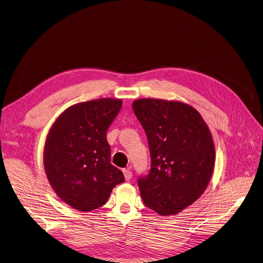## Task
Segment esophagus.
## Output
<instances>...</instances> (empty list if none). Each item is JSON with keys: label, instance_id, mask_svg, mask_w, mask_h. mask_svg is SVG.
<instances>
[{"label": "esophagus", "instance_id": "esophagus-1", "mask_svg": "<svg viewBox=\"0 0 263 263\" xmlns=\"http://www.w3.org/2000/svg\"><path fill=\"white\" fill-rule=\"evenodd\" d=\"M123 172H124V176H125L126 180H130L132 178V172L129 169H124Z\"/></svg>", "mask_w": 263, "mask_h": 263}]
</instances>
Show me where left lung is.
Listing matches in <instances>:
<instances>
[{
	"mask_svg": "<svg viewBox=\"0 0 263 263\" xmlns=\"http://www.w3.org/2000/svg\"><path fill=\"white\" fill-rule=\"evenodd\" d=\"M133 111L149 144L151 169L138 178L144 203L161 216L175 215L205 191L215 164V147L200 113L177 101L140 99Z\"/></svg>",
	"mask_w": 263,
	"mask_h": 263,
	"instance_id": "left-lung-1",
	"label": "left lung"
}]
</instances>
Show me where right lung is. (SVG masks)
<instances>
[{
	"label": "right lung",
	"instance_id": "obj_1",
	"mask_svg": "<svg viewBox=\"0 0 263 263\" xmlns=\"http://www.w3.org/2000/svg\"><path fill=\"white\" fill-rule=\"evenodd\" d=\"M122 100L99 99L67 108L51 126L44 146V168L55 194L82 212L104 205L125 181L111 164L107 130Z\"/></svg>",
	"mask_w": 263,
	"mask_h": 263
}]
</instances>
